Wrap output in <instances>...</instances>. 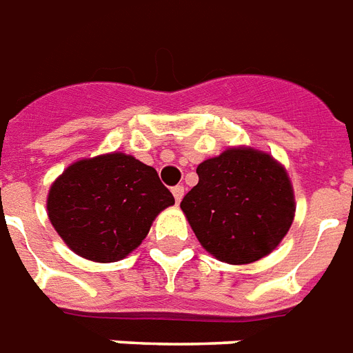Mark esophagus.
<instances>
[{"instance_id":"obj_1","label":"esophagus","mask_w":353,"mask_h":353,"mask_svg":"<svg viewBox=\"0 0 353 353\" xmlns=\"http://www.w3.org/2000/svg\"><path fill=\"white\" fill-rule=\"evenodd\" d=\"M172 194H174V199H176V203H181L183 196H185V186L183 185H177L172 188Z\"/></svg>"}]
</instances>
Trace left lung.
Wrapping results in <instances>:
<instances>
[{
    "label": "left lung",
    "instance_id": "1",
    "mask_svg": "<svg viewBox=\"0 0 353 353\" xmlns=\"http://www.w3.org/2000/svg\"><path fill=\"white\" fill-rule=\"evenodd\" d=\"M199 183L181 201L197 241L228 265L268 256L288 234L296 196L286 168L252 147H230L197 167Z\"/></svg>",
    "mask_w": 353,
    "mask_h": 353
}]
</instances>
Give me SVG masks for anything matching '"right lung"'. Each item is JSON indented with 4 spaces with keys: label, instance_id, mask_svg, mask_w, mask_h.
I'll use <instances>...</instances> for the list:
<instances>
[{
    "label": "right lung",
    "instance_id": "add662e5",
    "mask_svg": "<svg viewBox=\"0 0 353 353\" xmlns=\"http://www.w3.org/2000/svg\"><path fill=\"white\" fill-rule=\"evenodd\" d=\"M172 205L156 168L123 152L74 161L47 196L54 230L74 254L96 263L127 257Z\"/></svg>",
    "mask_w": 353,
    "mask_h": 353
}]
</instances>
